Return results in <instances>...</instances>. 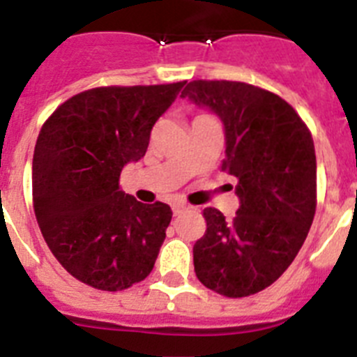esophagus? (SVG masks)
<instances>
[{"label":"esophagus","mask_w":357,"mask_h":357,"mask_svg":"<svg viewBox=\"0 0 357 357\" xmlns=\"http://www.w3.org/2000/svg\"><path fill=\"white\" fill-rule=\"evenodd\" d=\"M185 209H186V206L183 204V202H176V204L172 206V213H174V216L181 215V213L185 211Z\"/></svg>","instance_id":"esophagus-1"}]
</instances>
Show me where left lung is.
I'll list each match as a JSON object with an SVG mask.
<instances>
[{
    "instance_id": "8db88e82",
    "label": "left lung",
    "mask_w": 357,
    "mask_h": 357,
    "mask_svg": "<svg viewBox=\"0 0 357 357\" xmlns=\"http://www.w3.org/2000/svg\"><path fill=\"white\" fill-rule=\"evenodd\" d=\"M225 126L222 171L238 179L241 206L231 222L206 208L194 245L195 275L225 298L257 294L284 275L305 243L317 208L314 139L292 105L259 86L192 81L183 89Z\"/></svg>"
}]
</instances>
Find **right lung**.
I'll use <instances>...</instances> for the list:
<instances>
[{"label":"right lung","mask_w":357,"mask_h":357,"mask_svg":"<svg viewBox=\"0 0 357 357\" xmlns=\"http://www.w3.org/2000/svg\"><path fill=\"white\" fill-rule=\"evenodd\" d=\"M185 82L86 89L42 125L33 155L38 227L59 264L89 287L125 291L155 266L172 211L125 194L119 174L146 155Z\"/></svg>","instance_id":"right-lung-1"}]
</instances>
